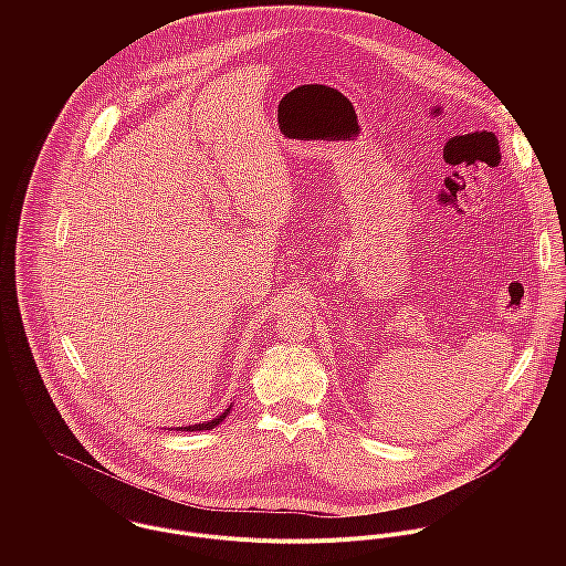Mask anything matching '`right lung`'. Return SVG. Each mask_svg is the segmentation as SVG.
<instances>
[{"label": "right lung", "instance_id": "add662e5", "mask_svg": "<svg viewBox=\"0 0 566 566\" xmlns=\"http://www.w3.org/2000/svg\"><path fill=\"white\" fill-rule=\"evenodd\" d=\"M233 407V405H231ZM231 407H227L218 418H213V420H207V422H198V424H187V427H176V431H207V429H213V427H218L229 413H231Z\"/></svg>", "mask_w": 566, "mask_h": 566}]
</instances>
